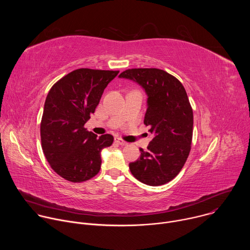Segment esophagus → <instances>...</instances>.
Here are the masks:
<instances>
[{
  "label": "esophagus",
  "instance_id": "obj_1",
  "mask_svg": "<svg viewBox=\"0 0 250 250\" xmlns=\"http://www.w3.org/2000/svg\"><path fill=\"white\" fill-rule=\"evenodd\" d=\"M115 142H116V144L120 145V146H125L126 145L125 141H124L122 138H119V137L115 138Z\"/></svg>",
  "mask_w": 250,
  "mask_h": 250
}]
</instances>
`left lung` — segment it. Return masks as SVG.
<instances>
[{"instance_id": "left-lung-1", "label": "left lung", "mask_w": 250, "mask_h": 250, "mask_svg": "<svg viewBox=\"0 0 250 250\" xmlns=\"http://www.w3.org/2000/svg\"><path fill=\"white\" fill-rule=\"evenodd\" d=\"M137 83L147 95L145 125L153 139L140 157L129 163L131 174L141 183L159 186L168 183L183 168L193 135V110L181 82L156 68L128 69L120 74Z\"/></svg>"}]
</instances>
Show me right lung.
Listing matches in <instances>:
<instances>
[{
    "label": "right lung",
    "instance_id": "right-lung-1",
    "mask_svg": "<svg viewBox=\"0 0 250 250\" xmlns=\"http://www.w3.org/2000/svg\"><path fill=\"white\" fill-rule=\"evenodd\" d=\"M118 74L119 71L77 69L48 92L41 124L42 146L51 168L67 181L80 183L96 176L102 149L113 144V135L98 136L84 125Z\"/></svg>",
    "mask_w": 250,
    "mask_h": 250
}]
</instances>
